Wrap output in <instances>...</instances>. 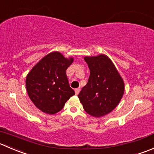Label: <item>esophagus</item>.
Returning <instances> with one entry per match:
<instances>
[{
    "mask_svg": "<svg viewBox=\"0 0 154 154\" xmlns=\"http://www.w3.org/2000/svg\"><path fill=\"white\" fill-rule=\"evenodd\" d=\"M74 91H75L76 95H78L79 92H80V89H74Z\"/></svg>",
    "mask_w": 154,
    "mask_h": 154,
    "instance_id": "34e87169",
    "label": "esophagus"
}]
</instances>
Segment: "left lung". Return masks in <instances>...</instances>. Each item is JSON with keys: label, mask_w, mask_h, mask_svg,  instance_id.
I'll use <instances>...</instances> for the list:
<instances>
[{"label": "left lung", "mask_w": 154, "mask_h": 154, "mask_svg": "<svg viewBox=\"0 0 154 154\" xmlns=\"http://www.w3.org/2000/svg\"><path fill=\"white\" fill-rule=\"evenodd\" d=\"M90 75L78 95L85 111L95 117L108 114L118 105L125 91L124 81L111 59L104 54L85 56Z\"/></svg>", "instance_id": "obj_1"}]
</instances>
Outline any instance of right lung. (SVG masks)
Masks as SVG:
<instances>
[{
	"label": "right lung",
	"instance_id": "1",
	"mask_svg": "<svg viewBox=\"0 0 154 154\" xmlns=\"http://www.w3.org/2000/svg\"><path fill=\"white\" fill-rule=\"evenodd\" d=\"M74 58H65L61 53L52 52L43 57L27 74L28 95L34 105L44 113L55 114L75 94L68 83L66 70Z\"/></svg>",
	"mask_w": 154,
	"mask_h": 154
}]
</instances>
